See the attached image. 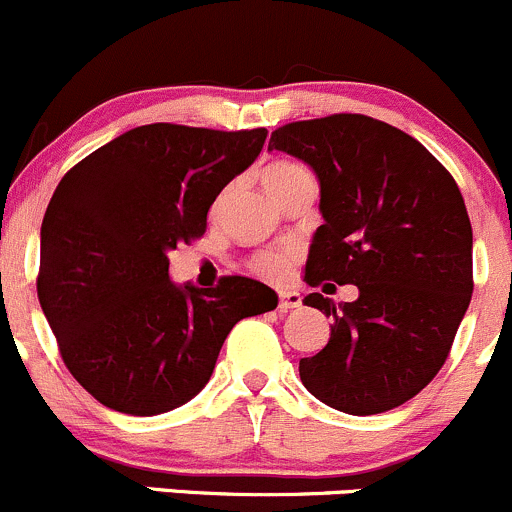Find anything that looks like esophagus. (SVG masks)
<instances>
[{"instance_id": "esophagus-1", "label": "esophagus", "mask_w": 512, "mask_h": 512, "mask_svg": "<svg viewBox=\"0 0 512 512\" xmlns=\"http://www.w3.org/2000/svg\"><path fill=\"white\" fill-rule=\"evenodd\" d=\"M303 305V298H300L298 291H283L281 300H278V308L281 310H293Z\"/></svg>"}]
</instances>
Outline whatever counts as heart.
Returning a JSON list of instances; mask_svg holds the SVG:
<instances>
[{"label":"heart","instance_id":"heart-1","mask_svg":"<svg viewBox=\"0 0 512 512\" xmlns=\"http://www.w3.org/2000/svg\"><path fill=\"white\" fill-rule=\"evenodd\" d=\"M295 175H310V172L305 170L303 165H298V162H276V165H271L266 172H263V179L271 182V179H288ZM291 266H293L291 251H268V254H261L254 261L256 271L261 273V276L271 278V281H283V278H288Z\"/></svg>","mask_w":512,"mask_h":512}]
</instances>
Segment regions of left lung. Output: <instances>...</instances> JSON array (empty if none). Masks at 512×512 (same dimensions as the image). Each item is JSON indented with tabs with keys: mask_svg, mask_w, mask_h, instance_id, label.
Segmentation results:
<instances>
[{
	"mask_svg": "<svg viewBox=\"0 0 512 512\" xmlns=\"http://www.w3.org/2000/svg\"><path fill=\"white\" fill-rule=\"evenodd\" d=\"M268 150L318 177L320 217L305 283H352V303L320 293L330 340L300 360L305 389L337 412L382 414L419 394L446 362L473 293V231L449 172L412 135L340 113L273 130Z\"/></svg>",
	"mask_w": 512,
	"mask_h": 512,
	"instance_id": "left-lung-1",
	"label": "left lung"
}]
</instances>
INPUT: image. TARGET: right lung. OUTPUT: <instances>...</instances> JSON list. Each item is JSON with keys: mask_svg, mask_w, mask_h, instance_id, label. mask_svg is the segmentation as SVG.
<instances>
[{"mask_svg": "<svg viewBox=\"0 0 512 512\" xmlns=\"http://www.w3.org/2000/svg\"><path fill=\"white\" fill-rule=\"evenodd\" d=\"M266 130L140 125L56 187L41 224L39 303L68 372L103 407L155 416L197 397L226 335L278 295L254 278L172 281L170 251L202 236L214 199L249 170Z\"/></svg>", "mask_w": 512, "mask_h": 512, "instance_id": "obj_1", "label": "right lung"}]
</instances>
